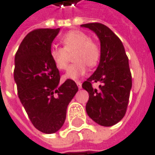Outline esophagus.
<instances>
[{
    "label": "esophagus",
    "instance_id": "esophagus-1",
    "mask_svg": "<svg viewBox=\"0 0 155 155\" xmlns=\"http://www.w3.org/2000/svg\"><path fill=\"white\" fill-rule=\"evenodd\" d=\"M76 83H77V85H78V88H81V87H82V84H81V82H80V81H77Z\"/></svg>",
    "mask_w": 155,
    "mask_h": 155
}]
</instances>
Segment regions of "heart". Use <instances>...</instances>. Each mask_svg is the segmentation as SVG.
<instances>
[{"instance_id":"1","label":"heart","mask_w":155,"mask_h":155,"mask_svg":"<svg viewBox=\"0 0 155 155\" xmlns=\"http://www.w3.org/2000/svg\"><path fill=\"white\" fill-rule=\"evenodd\" d=\"M63 48L52 47L49 56L54 68L58 70H65L68 65V54H73V61L64 76L65 79H77L83 76L87 70V65L94 68L98 65L101 58V48L99 45L81 31H70L62 38Z\"/></svg>"}]
</instances>
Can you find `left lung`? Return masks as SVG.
<instances>
[{
    "label": "left lung",
    "mask_w": 155,
    "mask_h": 155,
    "mask_svg": "<svg viewBox=\"0 0 155 155\" xmlns=\"http://www.w3.org/2000/svg\"><path fill=\"white\" fill-rule=\"evenodd\" d=\"M92 30L101 41V60L96 71L82 84L89 98L86 110L101 126L118 123L125 115L132 85L129 59L120 39L100 23L81 25ZM99 83L98 89L93 87Z\"/></svg>",
    "instance_id": "obj_1"
}]
</instances>
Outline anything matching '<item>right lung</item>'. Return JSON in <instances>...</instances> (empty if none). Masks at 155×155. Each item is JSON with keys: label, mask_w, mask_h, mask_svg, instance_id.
<instances>
[{"label": "right lung", "mask_w": 155, "mask_h": 155, "mask_svg": "<svg viewBox=\"0 0 155 155\" xmlns=\"http://www.w3.org/2000/svg\"><path fill=\"white\" fill-rule=\"evenodd\" d=\"M59 28L30 32L19 46L14 59V81L31 122L44 133H54L64 124L67 109L78 90L74 80L60 84L59 70L49 51Z\"/></svg>", "instance_id": "right-lung-1"}]
</instances>
